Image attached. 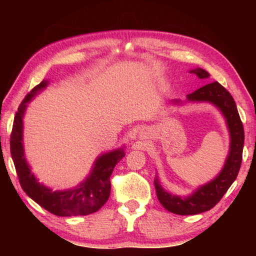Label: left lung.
I'll return each instance as SVG.
<instances>
[{"label": "left lung", "instance_id": "1", "mask_svg": "<svg viewBox=\"0 0 256 256\" xmlns=\"http://www.w3.org/2000/svg\"><path fill=\"white\" fill-rule=\"evenodd\" d=\"M199 79H208V73L200 68L191 70ZM199 104L208 102L216 108L225 118L227 129L230 132V150L226 157L222 169L216 176L204 185L196 188L188 196H177L164 190L160 185L158 177H155V184L157 198L162 206L168 211L180 216L198 214L208 211L214 208L216 202L222 198L233 182L239 174L241 160H242V149L244 141V132L242 122L238 113L236 104L228 90L220 85L218 82L206 84L194 93L188 94L186 100H171V104L182 106L185 104Z\"/></svg>", "mask_w": 256, "mask_h": 256}]
</instances>
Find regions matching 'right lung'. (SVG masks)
<instances>
[{"label":"right lung","mask_w":256,"mask_h":256,"mask_svg":"<svg viewBox=\"0 0 256 256\" xmlns=\"http://www.w3.org/2000/svg\"><path fill=\"white\" fill-rule=\"evenodd\" d=\"M48 85V80L44 79L40 85L34 87L20 104L15 115L10 136V152L17 176L23 191L52 214L59 216L90 214L102 208L110 198V174L115 166L124 157V146L98 156L88 176L74 188L54 191L38 182L34 174L31 172V168L24 154L23 118L30 101L46 88Z\"/></svg>","instance_id":"1"}]
</instances>
